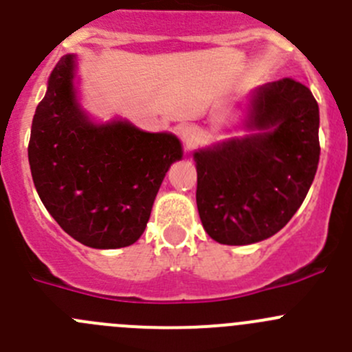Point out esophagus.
<instances>
[{"instance_id":"obj_1","label":"esophagus","mask_w":352,"mask_h":352,"mask_svg":"<svg viewBox=\"0 0 352 352\" xmlns=\"http://www.w3.org/2000/svg\"><path fill=\"white\" fill-rule=\"evenodd\" d=\"M178 133H179V138H182L183 145H185L186 148H192L200 136L199 128H197V126H193V124H183V126H179Z\"/></svg>"}]
</instances>
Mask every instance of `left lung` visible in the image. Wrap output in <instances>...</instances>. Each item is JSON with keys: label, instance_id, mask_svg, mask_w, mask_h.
<instances>
[{"label": "left lung", "instance_id": "obj_1", "mask_svg": "<svg viewBox=\"0 0 352 352\" xmlns=\"http://www.w3.org/2000/svg\"><path fill=\"white\" fill-rule=\"evenodd\" d=\"M243 105L239 129L247 135L193 152L200 221L224 245L278 233L306 199L320 162V110L302 82H267Z\"/></svg>", "mask_w": 352, "mask_h": 352}]
</instances>
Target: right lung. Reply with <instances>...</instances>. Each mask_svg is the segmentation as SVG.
I'll return each mask as SVG.
<instances>
[{
    "mask_svg": "<svg viewBox=\"0 0 352 352\" xmlns=\"http://www.w3.org/2000/svg\"><path fill=\"white\" fill-rule=\"evenodd\" d=\"M78 85V56L70 53L50 74L32 119V182L74 240L91 249L133 245L145 232L166 173L183 159L182 142L120 117L95 120Z\"/></svg>",
    "mask_w": 352,
    "mask_h": 352,
    "instance_id": "1",
    "label": "right lung"
}]
</instances>
